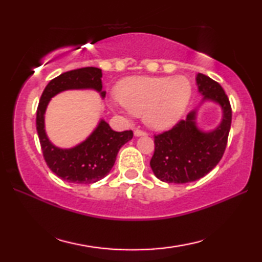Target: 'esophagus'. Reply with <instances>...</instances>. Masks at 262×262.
<instances>
[{
    "label": "esophagus",
    "instance_id": "1",
    "mask_svg": "<svg viewBox=\"0 0 262 262\" xmlns=\"http://www.w3.org/2000/svg\"><path fill=\"white\" fill-rule=\"evenodd\" d=\"M134 134H135V136H142V135L147 134V133H145L144 130H142V129H135Z\"/></svg>",
    "mask_w": 262,
    "mask_h": 262
}]
</instances>
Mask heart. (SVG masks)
<instances>
[{
  "label": "heart",
  "instance_id": "heart-1",
  "mask_svg": "<svg viewBox=\"0 0 262 262\" xmlns=\"http://www.w3.org/2000/svg\"><path fill=\"white\" fill-rule=\"evenodd\" d=\"M117 98L128 112L143 115L148 126L164 129L183 117L192 96L187 77H130L119 83Z\"/></svg>",
  "mask_w": 262,
  "mask_h": 262
}]
</instances>
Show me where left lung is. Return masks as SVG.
Returning a JSON list of instances; mask_svg holds the SVG:
<instances>
[{"label":"left lung","mask_w":262,"mask_h":262,"mask_svg":"<svg viewBox=\"0 0 262 262\" xmlns=\"http://www.w3.org/2000/svg\"><path fill=\"white\" fill-rule=\"evenodd\" d=\"M199 91L203 99L215 100L222 106L223 119L215 130L203 133L195 125V111L185 120L154 136L155 151L150 161L155 176L165 183L185 184L205 177L223 157L231 127L232 110L220 83L198 74Z\"/></svg>","instance_id":"obj_1"}]
</instances>
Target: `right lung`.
<instances>
[{
  "label": "right lung",
  "mask_w": 262,
  "mask_h": 262,
  "mask_svg": "<svg viewBox=\"0 0 262 262\" xmlns=\"http://www.w3.org/2000/svg\"><path fill=\"white\" fill-rule=\"evenodd\" d=\"M101 69L79 68L66 72L47 84L37 108V132L47 166L62 180L74 184H92L108 174L119 150L133 139V130L115 132L104 120L96 130L77 147L60 149L48 141L43 123L46 106L53 96L70 89H95L101 97Z\"/></svg>",
  "instance_id": "right-lung-1"
}]
</instances>
